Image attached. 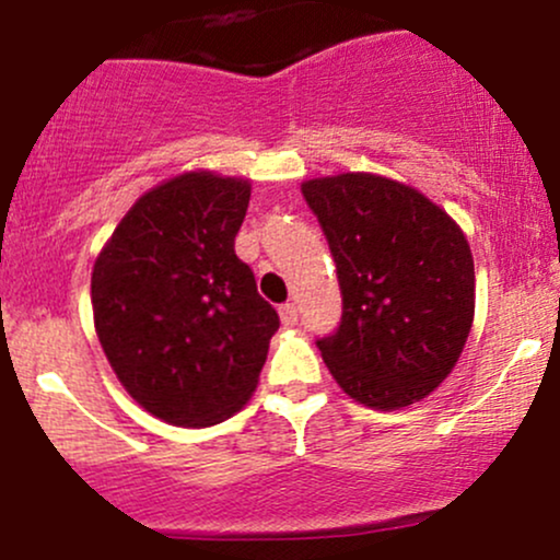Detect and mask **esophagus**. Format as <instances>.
Returning a JSON list of instances; mask_svg holds the SVG:
<instances>
[{"label":"esophagus","mask_w":560,"mask_h":560,"mask_svg":"<svg viewBox=\"0 0 560 560\" xmlns=\"http://www.w3.org/2000/svg\"><path fill=\"white\" fill-rule=\"evenodd\" d=\"M279 316H281V324L284 326H294L300 320V311L294 302H287V305L279 307Z\"/></svg>","instance_id":"obj_1"}]
</instances>
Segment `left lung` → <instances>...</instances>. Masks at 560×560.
Masks as SVG:
<instances>
[{
    "instance_id": "left-lung-1",
    "label": "left lung",
    "mask_w": 560,
    "mask_h": 560,
    "mask_svg": "<svg viewBox=\"0 0 560 560\" xmlns=\"http://www.w3.org/2000/svg\"><path fill=\"white\" fill-rule=\"evenodd\" d=\"M337 262L342 320L316 339L352 400L397 410L458 363L474 320L464 231L416 189L371 173L302 184Z\"/></svg>"
}]
</instances>
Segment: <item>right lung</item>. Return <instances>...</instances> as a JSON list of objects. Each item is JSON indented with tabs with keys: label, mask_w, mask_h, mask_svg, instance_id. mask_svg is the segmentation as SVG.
<instances>
[{
	"label": "right lung",
	"mask_w": 560,
	"mask_h": 560,
	"mask_svg": "<svg viewBox=\"0 0 560 560\" xmlns=\"http://www.w3.org/2000/svg\"><path fill=\"white\" fill-rule=\"evenodd\" d=\"M249 182L184 173L137 199L92 271L115 376L176 427H213L255 392L279 313L234 253Z\"/></svg>",
	"instance_id": "right-lung-1"
}]
</instances>
